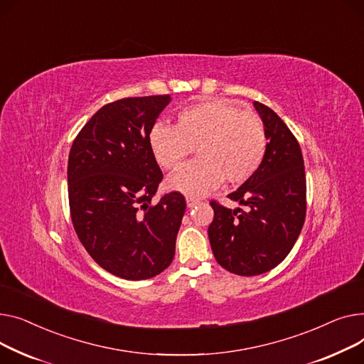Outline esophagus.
Listing matches in <instances>:
<instances>
[{
    "label": "esophagus",
    "mask_w": 364,
    "mask_h": 364,
    "mask_svg": "<svg viewBox=\"0 0 364 364\" xmlns=\"http://www.w3.org/2000/svg\"><path fill=\"white\" fill-rule=\"evenodd\" d=\"M198 203H200V200H197V198H192V197L186 198V205H188L189 208H192V207H196V205H197Z\"/></svg>",
    "instance_id": "obj_1"
}]
</instances>
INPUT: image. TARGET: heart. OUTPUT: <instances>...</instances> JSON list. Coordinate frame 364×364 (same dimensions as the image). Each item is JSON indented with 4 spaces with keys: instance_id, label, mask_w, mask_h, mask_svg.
<instances>
[{
    "instance_id": "1",
    "label": "heart",
    "mask_w": 364,
    "mask_h": 364,
    "mask_svg": "<svg viewBox=\"0 0 364 364\" xmlns=\"http://www.w3.org/2000/svg\"><path fill=\"white\" fill-rule=\"evenodd\" d=\"M156 161L167 170L181 166L197 146L198 160L166 181L170 191L200 197L229 183L248 181L263 163L267 135L262 119L226 100H205L178 113L176 126L156 123L148 134Z\"/></svg>"
}]
</instances>
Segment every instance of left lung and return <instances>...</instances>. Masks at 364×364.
I'll return each instance as SVG.
<instances>
[{"label": "left lung", "mask_w": 364, "mask_h": 364, "mask_svg": "<svg viewBox=\"0 0 364 364\" xmlns=\"http://www.w3.org/2000/svg\"><path fill=\"white\" fill-rule=\"evenodd\" d=\"M267 135L260 167L228 197L245 210L211 201L215 219L208 240L216 262L241 276L279 264L292 250L306 219V172L301 148L284 120L254 101Z\"/></svg>", "instance_id": "left-lung-1"}]
</instances>
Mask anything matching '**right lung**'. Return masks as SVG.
Listing matches in <instances>:
<instances>
[{
    "label": "right lung",
    "mask_w": 364,
    "mask_h": 364,
    "mask_svg": "<svg viewBox=\"0 0 364 364\" xmlns=\"http://www.w3.org/2000/svg\"><path fill=\"white\" fill-rule=\"evenodd\" d=\"M170 95L105 104L77 134L69 154L70 216L85 250L104 270L149 279L172 263L186 208L179 192L153 204L163 179L148 145Z\"/></svg>",
    "instance_id": "obj_1"
}]
</instances>
